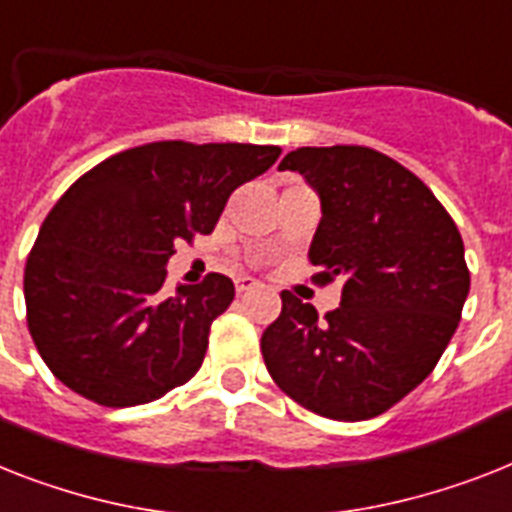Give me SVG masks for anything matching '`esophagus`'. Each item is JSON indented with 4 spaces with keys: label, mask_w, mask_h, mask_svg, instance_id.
<instances>
[{
    "label": "esophagus",
    "mask_w": 512,
    "mask_h": 512,
    "mask_svg": "<svg viewBox=\"0 0 512 512\" xmlns=\"http://www.w3.org/2000/svg\"><path fill=\"white\" fill-rule=\"evenodd\" d=\"M257 281L255 278H249V276H242V278H236V292L239 294H247V292H252V289H257Z\"/></svg>",
    "instance_id": "1"
}]
</instances>
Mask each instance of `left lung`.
Returning <instances> with one entry per match:
<instances>
[{
	"instance_id": "left-lung-1",
	"label": "left lung",
	"mask_w": 512,
	"mask_h": 512,
	"mask_svg": "<svg viewBox=\"0 0 512 512\" xmlns=\"http://www.w3.org/2000/svg\"><path fill=\"white\" fill-rule=\"evenodd\" d=\"M321 194L310 244L315 284L344 278L318 318L292 292L265 328V368L307 410L334 421L386 413L447 350L471 289L455 220L421 178L371 147H299L281 160Z\"/></svg>"
}]
</instances>
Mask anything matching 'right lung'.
Returning <instances> with one entry per match:
<instances>
[{
    "label": "right lung",
    "mask_w": 512,
    "mask_h": 512,
    "mask_svg": "<svg viewBox=\"0 0 512 512\" xmlns=\"http://www.w3.org/2000/svg\"><path fill=\"white\" fill-rule=\"evenodd\" d=\"M278 155L270 144L152 141L83 173L41 223L23 276L28 331L49 371L105 407L186 384L234 281L207 273L165 294V265Z\"/></svg>",
    "instance_id": "1"
}]
</instances>
